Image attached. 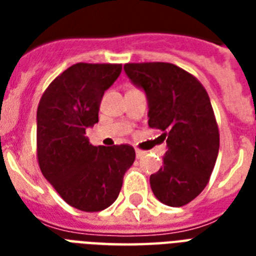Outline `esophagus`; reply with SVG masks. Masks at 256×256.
I'll return each mask as SVG.
<instances>
[{
    "label": "esophagus",
    "instance_id": "esophagus-1",
    "mask_svg": "<svg viewBox=\"0 0 256 256\" xmlns=\"http://www.w3.org/2000/svg\"><path fill=\"white\" fill-rule=\"evenodd\" d=\"M144 152H142V150H140V148H136V158H142V156H144Z\"/></svg>",
    "mask_w": 256,
    "mask_h": 256
}]
</instances>
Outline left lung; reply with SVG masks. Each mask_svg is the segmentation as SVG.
Returning <instances> with one entry per match:
<instances>
[{
    "label": "left lung",
    "instance_id": "1",
    "mask_svg": "<svg viewBox=\"0 0 256 256\" xmlns=\"http://www.w3.org/2000/svg\"><path fill=\"white\" fill-rule=\"evenodd\" d=\"M124 69L146 92L148 126L168 144L164 166L150 176L152 192L168 206H184L207 186L218 156L219 128L208 94L192 74L168 62Z\"/></svg>",
    "mask_w": 256,
    "mask_h": 256
}]
</instances>
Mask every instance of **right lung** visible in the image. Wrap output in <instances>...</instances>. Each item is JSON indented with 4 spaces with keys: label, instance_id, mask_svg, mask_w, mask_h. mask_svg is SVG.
<instances>
[{
    "label": "right lung",
    "instance_id": "obj_1",
    "mask_svg": "<svg viewBox=\"0 0 256 256\" xmlns=\"http://www.w3.org/2000/svg\"><path fill=\"white\" fill-rule=\"evenodd\" d=\"M120 70V64H76L52 81L38 104L40 168L68 204L86 212L114 203L136 160L130 144L92 146L85 136Z\"/></svg>",
    "mask_w": 256,
    "mask_h": 256
}]
</instances>
